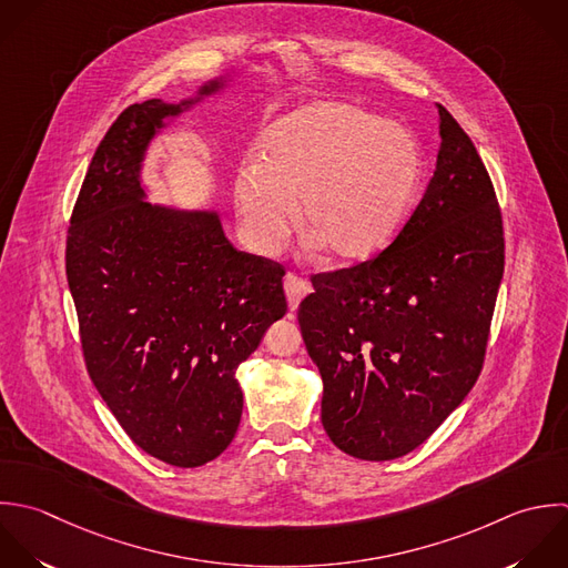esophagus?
Masks as SVG:
<instances>
[{"mask_svg": "<svg viewBox=\"0 0 568 568\" xmlns=\"http://www.w3.org/2000/svg\"><path fill=\"white\" fill-rule=\"evenodd\" d=\"M283 287H285V296H287V303H290V310L294 312L298 307V303L310 294V283L294 276V274H287L285 281H283Z\"/></svg>", "mask_w": 568, "mask_h": 568, "instance_id": "obj_1", "label": "esophagus"}]
</instances>
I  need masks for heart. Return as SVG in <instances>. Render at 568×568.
Masks as SVG:
<instances>
[{"mask_svg":"<svg viewBox=\"0 0 568 568\" xmlns=\"http://www.w3.org/2000/svg\"><path fill=\"white\" fill-rule=\"evenodd\" d=\"M425 156L414 132L349 101H316L276 119L261 159L234 176L241 232L258 254L301 225L336 263L358 265L385 252L407 225L423 187Z\"/></svg>","mask_w":568,"mask_h":568,"instance_id":"b5f03b06","label":"heart"}]
</instances>
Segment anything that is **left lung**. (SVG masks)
I'll use <instances>...</instances> for the list:
<instances>
[{"label": "left lung", "instance_id": "obj_1", "mask_svg": "<svg viewBox=\"0 0 568 568\" xmlns=\"http://www.w3.org/2000/svg\"><path fill=\"white\" fill-rule=\"evenodd\" d=\"M436 108V172L398 239L367 263L316 274L298 307L323 378V427L341 452L372 463L414 452L467 398L505 272L489 172Z\"/></svg>", "mask_w": 568, "mask_h": 568}]
</instances>
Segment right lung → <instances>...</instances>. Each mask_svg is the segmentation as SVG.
<instances>
[{
	"mask_svg": "<svg viewBox=\"0 0 568 568\" xmlns=\"http://www.w3.org/2000/svg\"><path fill=\"white\" fill-rule=\"evenodd\" d=\"M225 70L181 101L125 108L83 179L65 245L88 374L123 432L152 458L201 467L232 443L236 369L285 316L283 267L236 250L214 207L150 203V145L221 99Z\"/></svg>",
	"mask_w": 568,
	"mask_h": 568,
	"instance_id": "add662e5",
	"label": "right lung"
}]
</instances>
